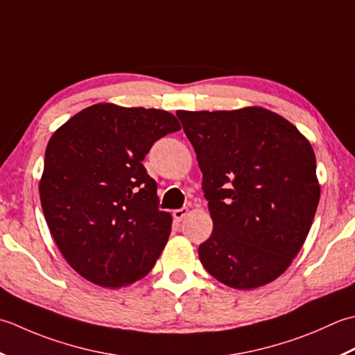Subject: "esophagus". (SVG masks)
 Masks as SVG:
<instances>
[{"mask_svg": "<svg viewBox=\"0 0 355 355\" xmlns=\"http://www.w3.org/2000/svg\"><path fill=\"white\" fill-rule=\"evenodd\" d=\"M187 214H188V208L182 207V208H178L173 211V218H175L176 220H182Z\"/></svg>", "mask_w": 355, "mask_h": 355, "instance_id": "1", "label": "esophagus"}]
</instances>
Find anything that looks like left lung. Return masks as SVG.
<instances>
[{"instance_id":"obj_1","label":"left lung","mask_w":355,"mask_h":355,"mask_svg":"<svg viewBox=\"0 0 355 355\" xmlns=\"http://www.w3.org/2000/svg\"><path fill=\"white\" fill-rule=\"evenodd\" d=\"M176 114L196 151L214 225L199 245L204 268L236 289L276 280L297 256L319 205L311 144L262 107Z\"/></svg>"}]
</instances>
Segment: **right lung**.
I'll use <instances>...</instances> for the list:
<instances>
[{"mask_svg": "<svg viewBox=\"0 0 355 355\" xmlns=\"http://www.w3.org/2000/svg\"><path fill=\"white\" fill-rule=\"evenodd\" d=\"M180 130L156 108L95 104L50 137L40 182L42 213L79 276L104 288L146 277L168 241L171 214L142 165L151 146Z\"/></svg>", "mask_w": 355, "mask_h": 355, "instance_id": "obj_1", "label": "right lung"}]
</instances>
